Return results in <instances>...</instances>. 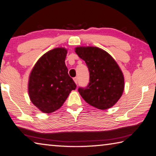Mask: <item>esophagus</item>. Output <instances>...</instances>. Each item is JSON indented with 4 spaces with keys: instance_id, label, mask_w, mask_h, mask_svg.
I'll return each instance as SVG.
<instances>
[{
    "instance_id": "34e87169",
    "label": "esophagus",
    "mask_w": 156,
    "mask_h": 156,
    "mask_svg": "<svg viewBox=\"0 0 156 156\" xmlns=\"http://www.w3.org/2000/svg\"><path fill=\"white\" fill-rule=\"evenodd\" d=\"M73 80H74V81H75L76 84H77V83H78V78L77 77L73 78Z\"/></svg>"
}]
</instances>
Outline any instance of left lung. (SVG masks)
Returning a JSON list of instances; mask_svg holds the SVG:
<instances>
[{
    "label": "left lung",
    "mask_w": 156,
    "mask_h": 156,
    "mask_svg": "<svg viewBox=\"0 0 156 156\" xmlns=\"http://www.w3.org/2000/svg\"><path fill=\"white\" fill-rule=\"evenodd\" d=\"M75 52L87 65L90 82L78 91L88 104L106 110L115 104L123 93L124 78L114 58L97 47H77Z\"/></svg>",
    "instance_id": "obj_1"
}]
</instances>
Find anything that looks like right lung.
Wrapping results in <instances>:
<instances>
[{"label":"right lung","mask_w":156,"mask_h":156,"mask_svg":"<svg viewBox=\"0 0 156 156\" xmlns=\"http://www.w3.org/2000/svg\"><path fill=\"white\" fill-rule=\"evenodd\" d=\"M67 50L57 48L43 55L31 71L28 93L35 106L45 113L61 108L76 86L65 63Z\"/></svg>","instance_id":"obj_1"}]
</instances>
